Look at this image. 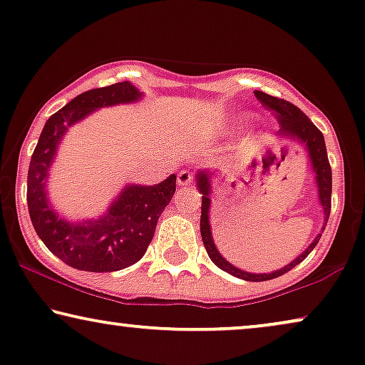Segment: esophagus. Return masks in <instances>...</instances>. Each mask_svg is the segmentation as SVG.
<instances>
[{"label": "esophagus", "instance_id": "34e87169", "mask_svg": "<svg viewBox=\"0 0 365 365\" xmlns=\"http://www.w3.org/2000/svg\"><path fill=\"white\" fill-rule=\"evenodd\" d=\"M177 183L180 185V187H190V185L193 183V173L188 170H182L177 175Z\"/></svg>", "mask_w": 365, "mask_h": 365}]
</instances>
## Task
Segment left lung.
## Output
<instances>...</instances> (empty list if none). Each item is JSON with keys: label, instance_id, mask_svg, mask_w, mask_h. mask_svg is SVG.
<instances>
[{"label": "left lung", "instance_id": "1", "mask_svg": "<svg viewBox=\"0 0 365 365\" xmlns=\"http://www.w3.org/2000/svg\"><path fill=\"white\" fill-rule=\"evenodd\" d=\"M256 99H258L261 104H263L266 109L273 110L276 119L281 124L279 135L297 138L301 143H304L307 153H309V160L312 165V170L316 173V183H317V192H319V202L324 208V223H327L331 215V193H332V172L329 165V158H327V150H326V142L322 132L317 129V127L312 124V122L307 119V115L302 112L299 107H296L291 102L284 99H279V97L269 96L266 92L255 91ZM197 187L202 193V218H200V232H202V240L205 248H207V253L210 259L213 261L215 264L218 266L220 269L227 271L232 276L236 278L245 279V281H268L274 279L278 276H283L287 271H291L294 266L301 263L302 259L307 258V255L314 250L317 241L321 240V233L316 236L314 241L307 246L306 251L297 256L294 261H291L289 264H286L284 268L278 271H273V273L268 274H255V273H246V271H241L235 268L233 264H230L227 259L223 258L222 255L218 253L217 246L213 243L212 238V228H210V193H212V182H210V172H198L197 175ZM324 230V228H322Z\"/></svg>", "mask_w": 365, "mask_h": 365}]
</instances>
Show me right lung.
<instances>
[{
	"label": "right lung",
	"instance_id": "add662e5",
	"mask_svg": "<svg viewBox=\"0 0 365 365\" xmlns=\"http://www.w3.org/2000/svg\"><path fill=\"white\" fill-rule=\"evenodd\" d=\"M140 96L142 92L127 81L82 92L49 117L31 157L28 170L31 223L51 253L76 269L109 273L137 263L150 245L158 217L175 193V175L152 187L129 185L106 215L82 223L66 222L49 207L46 180L56 147L66 130L99 107L133 102Z\"/></svg>",
	"mask_w": 365,
	"mask_h": 365
}]
</instances>
